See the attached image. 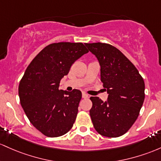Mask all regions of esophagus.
Segmentation results:
<instances>
[{"label": "esophagus", "mask_w": 161, "mask_h": 161, "mask_svg": "<svg viewBox=\"0 0 161 161\" xmlns=\"http://www.w3.org/2000/svg\"><path fill=\"white\" fill-rule=\"evenodd\" d=\"M82 97H83V98L86 99V98H87V97H89V96H88V94H86L85 92H83V93H82Z\"/></svg>", "instance_id": "34e87169"}]
</instances>
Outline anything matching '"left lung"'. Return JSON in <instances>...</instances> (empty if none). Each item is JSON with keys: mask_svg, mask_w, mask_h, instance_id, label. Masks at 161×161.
I'll return each instance as SVG.
<instances>
[{"mask_svg": "<svg viewBox=\"0 0 161 161\" xmlns=\"http://www.w3.org/2000/svg\"><path fill=\"white\" fill-rule=\"evenodd\" d=\"M98 59L101 81L108 93L103 102L91 97L90 115L96 131L116 138L130 129L144 100V82L134 64L118 48L107 43H85Z\"/></svg>", "mask_w": 161, "mask_h": 161, "instance_id": "obj_1", "label": "left lung"}]
</instances>
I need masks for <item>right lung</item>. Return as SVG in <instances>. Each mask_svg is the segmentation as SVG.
Segmentation results:
<instances>
[{"label": "right lung", "mask_w": 161, "mask_h": 161, "mask_svg": "<svg viewBox=\"0 0 161 161\" xmlns=\"http://www.w3.org/2000/svg\"><path fill=\"white\" fill-rule=\"evenodd\" d=\"M89 52L81 42L52 43L33 58L19 84L27 118L47 137L66 134L75 123L82 93L59 90L60 81L76 60Z\"/></svg>", "instance_id": "obj_1"}]
</instances>
